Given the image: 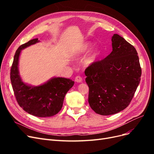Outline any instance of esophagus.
Listing matches in <instances>:
<instances>
[{
  "label": "esophagus",
  "instance_id": "1",
  "mask_svg": "<svg viewBox=\"0 0 154 154\" xmlns=\"http://www.w3.org/2000/svg\"><path fill=\"white\" fill-rule=\"evenodd\" d=\"M75 81H76V82H78V83H82V81H83V80H82V78L81 76H76V77L75 78Z\"/></svg>",
  "mask_w": 154,
  "mask_h": 154
}]
</instances>
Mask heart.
<instances>
[{
    "label": "heart",
    "mask_w": 154,
    "mask_h": 154,
    "mask_svg": "<svg viewBox=\"0 0 154 154\" xmlns=\"http://www.w3.org/2000/svg\"><path fill=\"white\" fill-rule=\"evenodd\" d=\"M92 44L91 42H85L82 45L79 46L75 50L72 51L71 54L72 58H76L80 57L83 54H85L87 52L91 49L92 48ZM101 54V51L100 49H95L92 51V53L88 56L83 62V66L85 67H89L94 64L97 60L100 58Z\"/></svg>",
    "instance_id": "obj_1"
}]
</instances>
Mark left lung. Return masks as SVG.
Wrapping results in <instances>:
<instances>
[{
	"label": "left lung",
	"instance_id": "obj_1",
	"mask_svg": "<svg viewBox=\"0 0 154 154\" xmlns=\"http://www.w3.org/2000/svg\"><path fill=\"white\" fill-rule=\"evenodd\" d=\"M112 51L85 71L88 103L96 114L109 116L127 108L141 80L136 49L122 36L112 37Z\"/></svg>",
	"mask_w": 154,
	"mask_h": 154
}]
</instances>
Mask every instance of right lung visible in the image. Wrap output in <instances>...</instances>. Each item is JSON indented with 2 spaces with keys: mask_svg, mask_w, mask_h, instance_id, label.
<instances>
[{
  "mask_svg": "<svg viewBox=\"0 0 154 154\" xmlns=\"http://www.w3.org/2000/svg\"><path fill=\"white\" fill-rule=\"evenodd\" d=\"M38 38L21 45L14 56L10 78L18 105L29 114L36 117H51L62 109L67 92L74 85L71 79L53 77L38 86H32L22 81L18 71V62L22 49L39 42Z\"/></svg>",
  "mask_w": 154,
  "mask_h": 154,
  "instance_id": "1",
  "label": "right lung"
}]
</instances>
